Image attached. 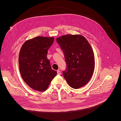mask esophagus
Segmentation results:
<instances>
[{
  "mask_svg": "<svg viewBox=\"0 0 121 121\" xmlns=\"http://www.w3.org/2000/svg\"><path fill=\"white\" fill-rule=\"evenodd\" d=\"M57 75H60L61 74V72L60 71V70L57 71Z\"/></svg>",
  "mask_w": 121,
  "mask_h": 121,
  "instance_id": "esophagus-1",
  "label": "esophagus"
}]
</instances>
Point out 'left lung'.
<instances>
[{
  "instance_id": "left-lung-1",
  "label": "left lung",
  "mask_w": 121,
  "mask_h": 121,
  "mask_svg": "<svg viewBox=\"0 0 121 121\" xmlns=\"http://www.w3.org/2000/svg\"><path fill=\"white\" fill-rule=\"evenodd\" d=\"M64 53L67 69L63 76L74 89L85 86L92 77L95 68L93 51L83 36L68 34L56 38Z\"/></svg>"
}]
</instances>
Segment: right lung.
Instances as JSON below:
<instances>
[{
  "label": "right lung",
  "instance_id": "right-lung-1",
  "mask_svg": "<svg viewBox=\"0 0 121 121\" xmlns=\"http://www.w3.org/2000/svg\"><path fill=\"white\" fill-rule=\"evenodd\" d=\"M53 37L37 36L27 40L22 46L19 56V69L24 81L32 89L45 91L57 74L47 59L48 49Z\"/></svg>",
  "mask_w": 121,
  "mask_h": 121
}]
</instances>
